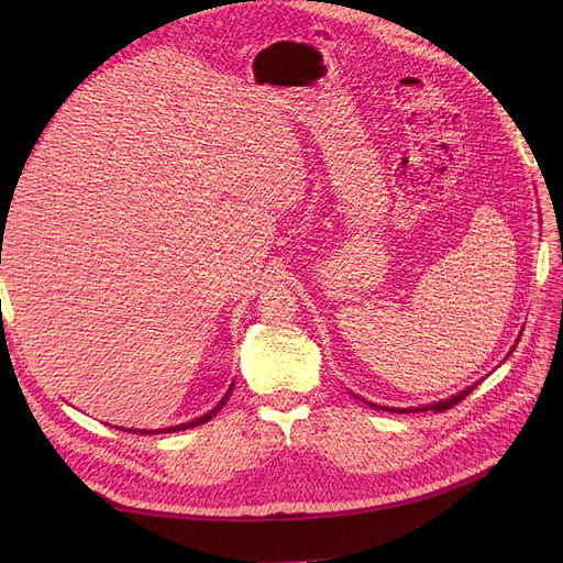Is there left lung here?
<instances>
[{
	"mask_svg": "<svg viewBox=\"0 0 563 563\" xmlns=\"http://www.w3.org/2000/svg\"><path fill=\"white\" fill-rule=\"evenodd\" d=\"M476 385H472V387H467V389H463V391H457V395H453L451 399H444V401H434V404H428V406H420V408H385V411H397V413H408V411H449V408H453L455 404H460L463 401L470 391L474 389ZM373 408H378V404H371ZM383 408V406H380Z\"/></svg>",
	"mask_w": 563,
	"mask_h": 563,
	"instance_id": "obj_1",
	"label": "left lung"
}]
</instances>
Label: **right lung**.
<instances>
[{
	"label": "right lung",
	"instance_id": "add662e5",
	"mask_svg": "<svg viewBox=\"0 0 563 563\" xmlns=\"http://www.w3.org/2000/svg\"><path fill=\"white\" fill-rule=\"evenodd\" d=\"M232 387L234 385H230V389L225 391V397L223 399H220L213 408H211V411L209 413H203V416H199V418H195V420H190V422H183V424H176V428H166V430H157V434L162 432V434H166V432H178V430H190V428H197V424H201V422H207V420H211L218 411H220V408H223L225 404H228V399H230V395H232ZM129 432H133V434H155V432H152V430H129Z\"/></svg>",
	"mask_w": 563,
	"mask_h": 563
}]
</instances>
